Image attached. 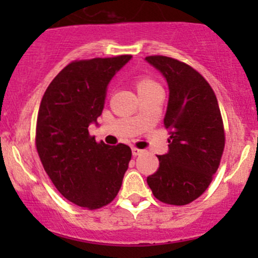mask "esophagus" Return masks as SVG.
Masks as SVG:
<instances>
[{"label": "esophagus", "instance_id": "esophagus-1", "mask_svg": "<svg viewBox=\"0 0 258 258\" xmlns=\"http://www.w3.org/2000/svg\"><path fill=\"white\" fill-rule=\"evenodd\" d=\"M142 152H144V151L140 150V148H137V147H132V155H134V156H140V155H141Z\"/></svg>", "mask_w": 258, "mask_h": 258}]
</instances>
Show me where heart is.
Wrapping results in <instances>:
<instances>
[{
    "label": "heart",
    "instance_id": "heart-1",
    "mask_svg": "<svg viewBox=\"0 0 258 258\" xmlns=\"http://www.w3.org/2000/svg\"><path fill=\"white\" fill-rule=\"evenodd\" d=\"M157 83L155 82L153 80H151L150 77H146V76H140L136 79V88L137 91H142L146 90L148 87H152V86H156Z\"/></svg>",
    "mask_w": 258,
    "mask_h": 258
}]
</instances>
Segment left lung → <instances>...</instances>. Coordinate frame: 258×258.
<instances>
[{
  "label": "left lung",
  "instance_id": "obj_1",
  "mask_svg": "<svg viewBox=\"0 0 258 258\" xmlns=\"http://www.w3.org/2000/svg\"><path fill=\"white\" fill-rule=\"evenodd\" d=\"M170 88L163 124L168 152L157 156L160 167L148 176L153 196L183 206L199 199L212 182L225 150V127L210 83L189 64L167 56H147Z\"/></svg>",
  "mask_w": 258,
  "mask_h": 258
}]
</instances>
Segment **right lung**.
<instances>
[{"label": "right lung", "mask_w": 258, "mask_h": 258, "mask_svg": "<svg viewBox=\"0 0 258 258\" xmlns=\"http://www.w3.org/2000/svg\"><path fill=\"white\" fill-rule=\"evenodd\" d=\"M131 57L72 61L41 100L36 123L40 160L57 191L83 209L111 204L128 168L131 148L96 142L88 126L102 113L108 82Z\"/></svg>", "instance_id": "1"}]
</instances>
